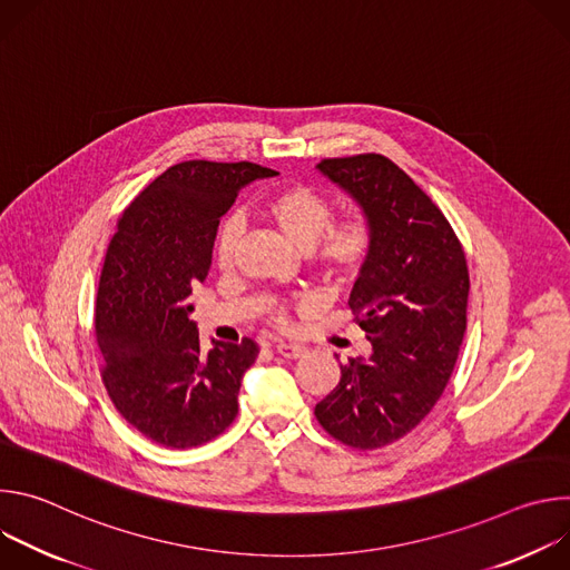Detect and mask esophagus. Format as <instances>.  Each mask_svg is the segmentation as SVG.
Segmentation results:
<instances>
[{"instance_id":"1","label":"esophagus","mask_w":570,"mask_h":570,"mask_svg":"<svg viewBox=\"0 0 570 570\" xmlns=\"http://www.w3.org/2000/svg\"><path fill=\"white\" fill-rule=\"evenodd\" d=\"M275 352L284 358H299V356L306 354V350L302 345H295V343H277Z\"/></svg>"}]
</instances>
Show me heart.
Returning <instances> with one entry per match:
<instances>
[{"instance_id":"1","label":"heart","mask_w":570,"mask_h":570,"mask_svg":"<svg viewBox=\"0 0 570 570\" xmlns=\"http://www.w3.org/2000/svg\"><path fill=\"white\" fill-rule=\"evenodd\" d=\"M264 214L282 229L293 246L308 250L315 268L330 279H354L372 253L370 225L363 218L332 223V200L306 185H288L273 191L264 200ZM240 232L243 223L238 216H227L218 225L214 257L220 268L232 264Z\"/></svg>"}]
</instances>
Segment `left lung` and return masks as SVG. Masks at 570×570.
<instances>
[{
	"label": "left lung",
	"mask_w": 570,
	"mask_h": 570,
	"mask_svg": "<svg viewBox=\"0 0 570 570\" xmlns=\"http://www.w3.org/2000/svg\"><path fill=\"white\" fill-rule=\"evenodd\" d=\"M315 169L372 229V253L350 295L372 354L341 365L315 417L347 446L379 449L411 433L451 379L466 332V259L444 214L387 157H334Z\"/></svg>",
	"instance_id": "1"
}]
</instances>
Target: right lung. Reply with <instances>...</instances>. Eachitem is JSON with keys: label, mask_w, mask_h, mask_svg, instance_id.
<instances>
[{"label": "right lung", "mask_w": 570, "mask_h": 570, "mask_svg": "<svg viewBox=\"0 0 570 570\" xmlns=\"http://www.w3.org/2000/svg\"><path fill=\"white\" fill-rule=\"evenodd\" d=\"M273 176L253 161H180L117 223L97 293L104 383L124 420L161 446L205 444L238 413L259 347L212 341L203 352L191 295L209 273L220 216L243 187Z\"/></svg>", "instance_id": "1"}]
</instances>
